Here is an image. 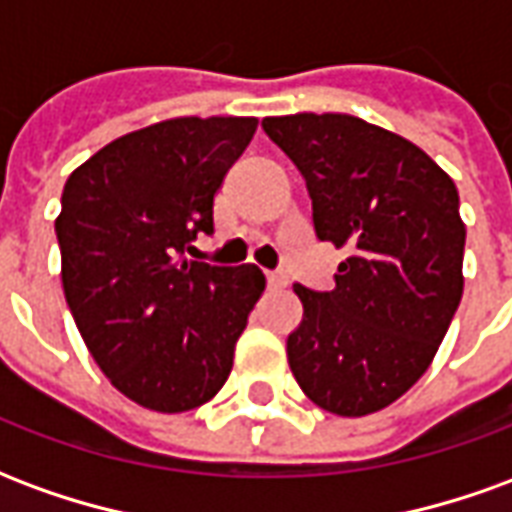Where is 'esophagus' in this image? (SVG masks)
Wrapping results in <instances>:
<instances>
[{"label": "esophagus", "mask_w": 512, "mask_h": 512, "mask_svg": "<svg viewBox=\"0 0 512 512\" xmlns=\"http://www.w3.org/2000/svg\"><path fill=\"white\" fill-rule=\"evenodd\" d=\"M266 279H268V288H274V290L288 288V274H285V271H268Z\"/></svg>", "instance_id": "34e87169"}]
</instances>
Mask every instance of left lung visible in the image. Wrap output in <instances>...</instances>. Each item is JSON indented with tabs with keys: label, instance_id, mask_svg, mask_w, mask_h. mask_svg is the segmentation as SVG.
Segmentation results:
<instances>
[{
	"label": "left lung",
	"instance_id": "left-lung-1",
	"mask_svg": "<svg viewBox=\"0 0 512 512\" xmlns=\"http://www.w3.org/2000/svg\"><path fill=\"white\" fill-rule=\"evenodd\" d=\"M296 164L321 241L348 249L332 290L293 285V376L340 417L381 411L428 370L463 293L466 227L452 178L414 142L351 115L266 117Z\"/></svg>",
	"mask_w": 512,
	"mask_h": 512
}]
</instances>
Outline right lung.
Instances as JSON below:
<instances>
[{"label": "right lung", "mask_w": 512, "mask_h": 512, "mask_svg": "<svg viewBox=\"0 0 512 512\" xmlns=\"http://www.w3.org/2000/svg\"><path fill=\"white\" fill-rule=\"evenodd\" d=\"M255 117H175L73 169L54 222L65 301L90 354L126 397L161 414L208 403L266 288L252 263L189 260L213 233V197Z\"/></svg>", "instance_id": "right-lung-1"}]
</instances>
